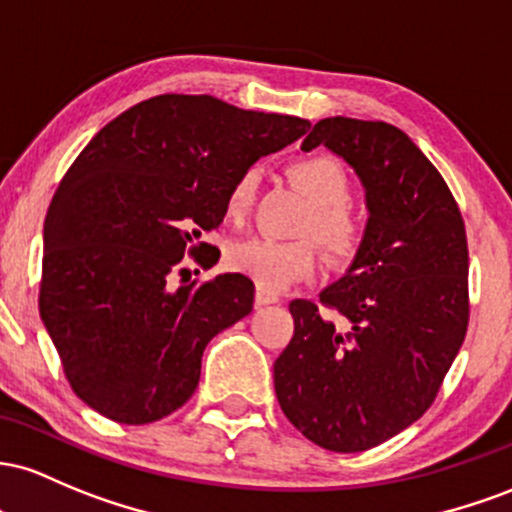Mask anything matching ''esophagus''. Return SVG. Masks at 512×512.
<instances>
[{"label": "esophagus", "instance_id": "obj_1", "mask_svg": "<svg viewBox=\"0 0 512 512\" xmlns=\"http://www.w3.org/2000/svg\"><path fill=\"white\" fill-rule=\"evenodd\" d=\"M280 302V295L273 290H266V287H256V307H263V304H275Z\"/></svg>", "mask_w": 512, "mask_h": 512}]
</instances>
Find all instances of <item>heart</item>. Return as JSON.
<instances>
[{
    "label": "heart",
    "mask_w": 512,
    "mask_h": 512,
    "mask_svg": "<svg viewBox=\"0 0 512 512\" xmlns=\"http://www.w3.org/2000/svg\"><path fill=\"white\" fill-rule=\"evenodd\" d=\"M292 183L314 205L312 215L304 222V232L314 234L336 261L355 256L363 241V227L358 217L346 208L350 200V181L343 166L331 157H302L287 169ZM258 174L246 169L234 181L227 195V212L244 217L256 200ZM227 263L234 271L251 275L258 285L285 287L295 280L312 278L319 268V254L312 241H278L271 237L239 239L229 246Z\"/></svg>",
    "instance_id": "b5f03b06"
}]
</instances>
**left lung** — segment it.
I'll use <instances>...</instances> for the list:
<instances>
[{"mask_svg": "<svg viewBox=\"0 0 512 512\" xmlns=\"http://www.w3.org/2000/svg\"><path fill=\"white\" fill-rule=\"evenodd\" d=\"M319 145L355 171L370 217L348 271L319 292L333 317L290 302L295 336L273 365L275 396L314 445L363 452L428 411L462 348L467 234L445 179L406 132L336 116L302 149Z\"/></svg>", "mask_w": 512, "mask_h": 512, "instance_id": "8db88e82", "label": "left lung"}]
</instances>
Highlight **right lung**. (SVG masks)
<instances>
[{"label":"right lung","mask_w":512,"mask_h":512,"mask_svg":"<svg viewBox=\"0 0 512 512\" xmlns=\"http://www.w3.org/2000/svg\"><path fill=\"white\" fill-rule=\"evenodd\" d=\"M309 120L164 94L96 132L60 181L43 227L40 319L74 394L125 426L181 409L212 336L254 309V283L222 273L174 287L200 234L222 225L234 181Z\"/></svg>","instance_id":"1"}]
</instances>
